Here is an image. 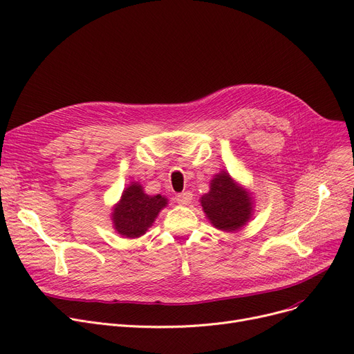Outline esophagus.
<instances>
[{"mask_svg":"<svg viewBox=\"0 0 354 354\" xmlns=\"http://www.w3.org/2000/svg\"><path fill=\"white\" fill-rule=\"evenodd\" d=\"M176 202L180 203V205H189L192 202V194L191 192H182L179 195H176Z\"/></svg>","mask_w":354,"mask_h":354,"instance_id":"obj_1","label":"esophagus"}]
</instances>
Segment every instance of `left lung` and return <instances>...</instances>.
Listing matches in <instances>:
<instances>
[{
  "label": "left lung",
  "mask_w": 354,
  "mask_h": 354,
  "mask_svg": "<svg viewBox=\"0 0 354 354\" xmlns=\"http://www.w3.org/2000/svg\"><path fill=\"white\" fill-rule=\"evenodd\" d=\"M202 208L214 227L222 231H235L251 218V199L238 188L227 172L211 180V191L201 198Z\"/></svg>",
  "instance_id": "8db88e82"
}]
</instances>
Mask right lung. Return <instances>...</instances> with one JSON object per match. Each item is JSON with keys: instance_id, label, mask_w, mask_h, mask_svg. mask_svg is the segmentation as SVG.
<instances>
[{"instance_id": "obj_1", "label": "right lung", "mask_w": 354, "mask_h": 354, "mask_svg": "<svg viewBox=\"0 0 354 354\" xmlns=\"http://www.w3.org/2000/svg\"><path fill=\"white\" fill-rule=\"evenodd\" d=\"M166 203V198L160 195H146L139 183H132L123 192L119 205L113 212L116 231L127 238L140 236L152 225Z\"/></svg>"}]
</instances>
